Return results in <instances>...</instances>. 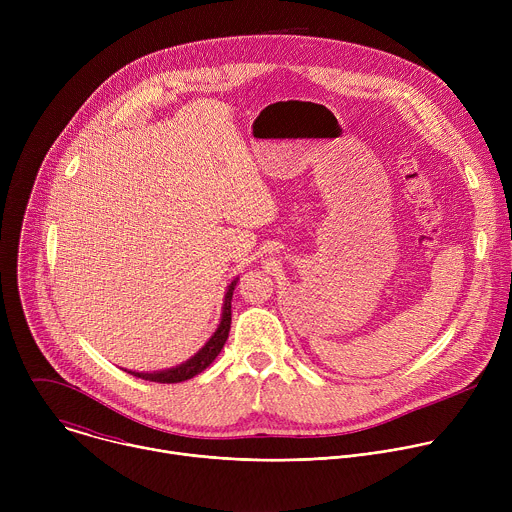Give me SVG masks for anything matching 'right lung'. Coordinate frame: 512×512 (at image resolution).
Instances as JSON below:
<instances>
[{
    "label": "right lung",
    "mask_w": 512,
    "mask_h": 512,
    "mask_svg": "<svg viewBox=\"0 0 512 512\" xmlns=\"http://www.w3.org/2000/svg\"><path fill=\"white\" fill-rule=\"evenodd\" d=\"M237 281H239V277H235L227 285L223 312H221V322H218V326L212 332V336L204 342V346L194 356H190L188 360L176 364V367H172V369L152 371V373H137V371H127V373L137 377V379L154 381V383H182V381H188V379L196 377L206 367H210L212 360L218 356V352L223 350V346H225V342L229 338V330H231V300H233V291H235Z\"/></svg>",
    "instance_id": "right-lung-1"
}]
</instances>
